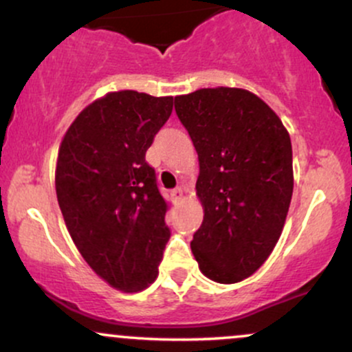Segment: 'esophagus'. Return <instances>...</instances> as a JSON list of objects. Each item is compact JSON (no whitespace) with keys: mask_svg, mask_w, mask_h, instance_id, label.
<instances>
[{"mask_svg":"<svg viewBox=\"0 0 352 352\" xmlns=\"http://www.w3.org/2000/svg\"><path fill=\"white\" fill-rule=\"evenodd\" d=\"M172 197H173V200H182L184 199V190L182 188H175V190H172Z\"/></svg>","mask_w":352,"mask_h":352,"instance_id":"1","label":"esophagus"}]
</instances>
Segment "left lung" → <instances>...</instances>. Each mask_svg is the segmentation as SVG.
Masks as SVG:
<instances>
[{"label": "left lung", "instance_id": "1", "mask_svg": "<svg viewBox=\"0 0 352 352\" xmlns=\"http://www.w3.org/2000/svg\"><path fill=\"white\" fill-rule=\"evenodd\" d=\"M175 112L199 153L204 221L190 246L200 272L223 285L260 268L280 240L293 195L292 140L253 92L199 89Z\"/></svg>", "mask_w": 352, "mask_h": 352}]
</instances>
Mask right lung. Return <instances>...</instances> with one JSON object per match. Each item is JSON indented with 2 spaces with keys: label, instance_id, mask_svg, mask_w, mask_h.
Here are the masks:
<instances>
[{
  "label": "right lung",
  "instance_id": "add662e5",
  "mask_svg": "<svg viewBox=\"0 0 352 352\" xmlns=\"http://www.w3.org/2000/svg\"><path fill=\"white\" fill-rule=\"evenodd\" d=\"M172 109V96L107 92L80 111L59 147L56 195L69 235L96 274L124 293L155 281L170 238L145 152Z\"/></svg>",
  "mask_w": 352,
  "mask_h": 352
}]
</instances>
